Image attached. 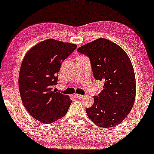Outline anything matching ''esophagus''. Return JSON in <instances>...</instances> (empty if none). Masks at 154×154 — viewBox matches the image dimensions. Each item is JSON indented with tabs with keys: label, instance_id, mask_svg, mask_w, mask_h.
<instances>
[{
	"label": "esophagus",
	"instance_id": "obj_1",
	"mask_svg": "<svg viewBox=\"0 0 154 154\" xmlns=\"http://www.w3.org/2000/svg\"><path fill=\"white\" fill-rule=\"evenodd\" d=\"M74 96L75 97V98H76V99H82V98H84V97H85L84 95H78V94H75Z\"/></svg>",
	"mask_w": 154,
	"mask_h": 154
}]
</instances>
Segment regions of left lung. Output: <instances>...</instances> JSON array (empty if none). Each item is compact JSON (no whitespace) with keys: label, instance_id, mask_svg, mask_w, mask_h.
Returning <instances> with one entry per match:
<instances>
[{"label":"left lung","instance_id":"1","mask_svg":"<svg viewBox=\"0 0 154 154\" xmlns=\"http://www.w3.org/2000/svg\"><path fill=\"white\" fill-rule=\"evenodd\" d=\"M89 57L93 76L104 82L103 89L86 108L93 123L103 128L119 124L131 112L135 99L136 83L131 60L116 44L99 38L78 49Z\"/></svg>","mask_w":154,"mask_h":154}]
</instances>
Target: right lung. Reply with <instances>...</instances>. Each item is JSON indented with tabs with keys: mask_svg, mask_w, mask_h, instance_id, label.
Wrapping results in <instances>:
<instances>
[{
	"mask_svg": "<svg viewBox=\"0 0 154 154\" xmlns=\"http://www.w3.org/2000/svg\"><path fill=\"white\" fill-rule=\"evenodd\" d=\"M77 45L46 40L30 50L22 62L19 89L25 108L32 117L44 124L63 118L72 103L69 96L54 90L62 63Z\"/></svg>",
	"mask_w": 154,
	"mask_h": 154,
	"instance_id": "obj_1",
	"label": "right lung"
}]
</instances>
